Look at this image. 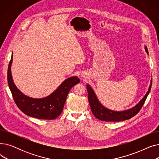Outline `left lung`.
I'll return each instance as SVG.
<instances>
[{"mask_svg":"<svg viewBox=\"0 0 159 159\" xmlns=\"http://www.w3.org/2000/svg\"><path fill=\"white\" fill-rule=\"evenodd\" d=\"M145 51L148 55V51L146 46L144 47ZM152 84V78L151 79V82L149 86L148 90L145 95L143 97L140 101L133 107L129 108L128 110H125L123 111H115L110 109H108L107 107L103 106L101 102L99 101L98 98L96 93H95L93 88L91 87L89 84H87L86 88L88 90V101L91 107V111L93 114L98 119L106 121V122H118L122 121L125 120H128L133 116L136 115L144 104V102L149 93V91L151 90Z\"/></svg>","mask_w":159,"mask_h":159,"instance_id":"1","label":"left lung"}]
</instances>
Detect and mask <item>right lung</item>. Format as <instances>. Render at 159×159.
<instances>
[{
	"label": "right lung",
	"mask_w": 159,
	"mask_h": 159,
	"mask_svg": "<svg viewBox=\"0 0 159 159\" xmlns=\"http://www.w3.org/2000/svg\"><path fill=\"white\" fill-rule=\"evenodd\" d=\"M13 56L12 53L8 65L7 83L16 106L24 114L32 117L47 120L58 117L63 110L69 91L73 86L80 82V79L77 76L66 79L53 93L45 97L37 98L28 97L22 93L13 82L11 70Z\"/></svg>",
	"instance_id": "right-lung-1"
}]
</instances>
